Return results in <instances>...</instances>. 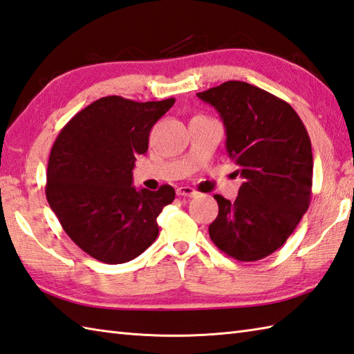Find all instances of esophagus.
Returning a JSON list of instances; mask_svg holds the SVG:
<instances>
[{
    "mask_svg": "<svg viewBox=\"0 0 354 354\" xmlns=\"http://www.w3.org/2000/svg\"><path fill=\"white\" fill-rule=\"evenodd\" d=\"M176 195L178 196H196L198 192L195 189H192V187H189V185H184V187H178Z\"/></svg>",
    "mask_w": 354,
    "mask_h": 354,
    "instance_id": "34e87169",
    "label": "esophagus"
}]
</instances>
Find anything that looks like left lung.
I'll return each instance as SVG.
<instances>
[{"mask_svg":"<svg viewBox=\"0 0 354 354\" xmlns=\"http://www.w3.org/2000/svg\"><path fill=\"white\" fill-rule=\"evenodd\" d=\"M198 96L218 110L228 158L244 178L238 198L214 195L219 213L209 227L221 252L259 261L283 245L308 210L313 153L307 129L288 102L242 81Z\"/></svg>","mask_w":354,"mask_h":354,"instance_id":"8db88e82","label":"left lung"}]
</instances>
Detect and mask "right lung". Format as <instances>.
<instances>
[{"label": "right lung", "mask_w": 354, "mask_h": 354, "mask_svg": "<svg viewBox=\"0 0 354 354\" xmlns=\"http://www.w3.org/2000/svg\"><path fill=\"white\" fill-rule=\"evenodd\" d=\"M173 104L175 98L104 96L59 131L47 164L46 198L68 238L92 258L122 264L158 238L156 218L175 199V189L136 190L131 170L149 149L151 127Z\"/></svg>", "instance_id": "add662e5"}]
</instances>
